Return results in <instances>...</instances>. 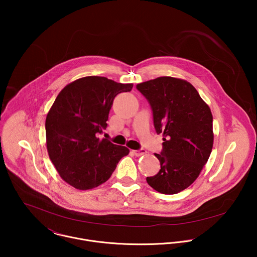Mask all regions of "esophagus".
<instances>
[{
	"instance_id": "esophagus-1",
	"label": "esophagus",
	"mask_w": 257,
	"mask_h": 257,
	"mask_svg": "<svg viewBox=\"0 0 257 257\" xmlns=\"http://www.w3.org/2000/svg\"><path fill=\"white\" fill-rule=\"evenodd\" d=\"M133 152H134V154H135L136 156H141V155L146 154V153H147V150L144 149V148H141V149H138V150H134Z\"/></svg>"
}]
</instances>
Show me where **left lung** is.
I'll return each instance as SVG.
<instances>
[{
	"instance_id": "obj_1",
	"label": "left lung",
	"mask_w": 257,
	"mask_h": 257,
	"mask_svg": "<svg viewBox=\"0 0 257 257\" xmlns=\"http://www.w3.org/2000/svg\"><path fill=\"white\" fill-rule=\"evenodd\" d=\"M137 89L150 105L155 132L163 136L162 150L154 154L161 168L147 177V183L162 194H176L197 179L210 157L212 112L185 80L158 77L138 84Z\"/></svg>"
}]
</instances>
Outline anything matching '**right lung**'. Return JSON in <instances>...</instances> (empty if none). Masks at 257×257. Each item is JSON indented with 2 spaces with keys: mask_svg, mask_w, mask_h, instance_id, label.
Listing matches in <instances>:
<instances>
[{
  "mask_svg": "<svg viewBox=\"0 0 257 257\" xmlns=\"http://www.w3.org/2000/svg\"><path fill=\"white\" fill-rule=\"evenodd\" d=\"M133 84L88 76L67 85L57 96L45 120L47 151L61 178L80 190L105 183L125 147L99 139L106 130L113 99ZM106 136V135H105Z\"/></svg>",
  "mask_w": 257,
  "mask_h": 257,
  "instance_id": "1",
  "label": "right lung"
}]
</instances>
